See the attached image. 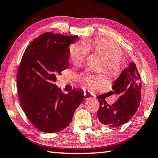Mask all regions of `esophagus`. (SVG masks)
Returning a JSON list of instances; mask_svg holds the SVG:
<instances>
[{
    "label": "esophagus",
    "mask_w": 158,
    "mask_h": 158,
    "mask_svg": "<svg viewBox=\"0 0 158 158\" xmlns=\"http://www.w3.org/2000/svg\"><path fill=\"white\" fill-rule=\"evenodd\" d=\"M84 97H85V99H89V98H93V95H92V94L89 93V92H85V93H84Z\"/></svg>",
    "instance_id": "1"
}]
</instances>
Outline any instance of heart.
<instances>
[{"instance_id": "b5f03b06", "label": "heart", "mask_w": 158, "mask_h": 158, "mask_svg": "<svg viewBox=\"0 0 158 158\" xmlns=\"http://www.w3.org/2000/svg\"><path fill=\"white\" fill-rule=\"evenodd\" d=\"M88 47H92L96 54L104 59L103 71L109 76H114L118 74L121 70V58L122 51L118 47L109 40L98 38L93 42L75 44L70 48V57L75 65H80L84 61L89 52ZM99 78L92 76H85L83 81L89 87H96Z\"/></svg>"}]
</instances>
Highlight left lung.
<instances>
[{
    "label": "left lung",
    "instance_id": "8db88e82",
    "mask_svg": "<svg viewBox=\"0 0 158 158\" xmlns=\"http://www.w3.org/2000/svg\"><path fill=\"white\" fill-rule=\"evenodd\" d=\"M112 89V93L119 94V98L112 105L99 100L98 117L102 124L117 127L129 121L140 105L141 80L134 63H130L127 69L123 70L114 82Z\"/></svg>",
    "mask_w": 158,
    "mask_h": 158
}]
</instances>
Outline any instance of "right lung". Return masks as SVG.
<instances>
[{"mask_svg":"<svg viewBox=\"0 0 158 158\" xmlns=\"http://www.w3.org/2000/svg\"><path fill=\"white\" fill-rule=\"evenodd\" d=\"M77 36L47 32L25 51L17 76L21 106L41 131L55 133L70 124L84 93L73 89L64 94L55 85L56 76L69 67V45Z\"/></svg>","mask_w":158,"mask_h":158,"instance_id":"1","label":"right lung"}]
</instances>
